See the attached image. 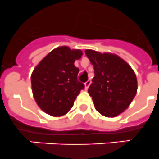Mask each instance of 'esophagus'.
<instances>
[{
    "mask_svg": "<svg viewBox=\"0 0 159 159\" xmlns=\"http://www.w3.org/2000/svg\"><path fill=\"white\" fill-rule=\"evenodd\" d=\"M90 83H91V81H89H89H85V82L84 83L85 89H88L89 86V85H90Z\"/></svg>",
    "mask_w": 159,
    "mask_h": 159,
    "instance_id": "34e87169",
    "label": "esophagus"
}]
</instances>
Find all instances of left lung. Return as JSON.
Segmentation results:
<instances>
[{
  "label": "left lung",
  "mask_w": 159,
  "mask_h": 159,
  "mask_svg": "<svg viewBox=\"0 0 159 159\" xmlns=\"http://www.w3.org/2000/svg\"><path fill=\"white\" fill-rule=\"evenodd\" d=\"M85 52L94 67L95 76L88 92L96 110L104 116H117L129 107L137 93L135 72L115 54L89 49Z\"/></svg>",
  "instance_id": "1"
}]
</instances>
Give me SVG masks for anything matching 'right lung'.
Wrapping results in <instances>:
<instances>
[{
  "instance_id": "1",
  "label": "right lung",
  "mask_w": 159,
  "mask_h": 159,
  "mask_svg": "<svg viewBox=\"0 0 159 159\" xmlns=\"http://www.w3.org/2000/svg\"><path fill=\"white\" fill-rule=\"evenodd\" d=\"M83 55L79 49L67 46L55 48L35 67L31 76V89L38 106L51 116H62L74 105L85 88L78 80L79 69L75 60Z\"/></svg>"
}]
</instances>
